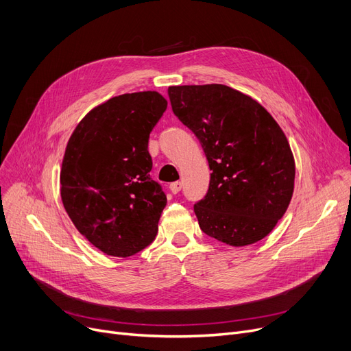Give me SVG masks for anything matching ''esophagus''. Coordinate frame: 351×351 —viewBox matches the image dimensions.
Masks as SVG:
<instances>
[{"mask_svg": "<svg viewBox=\"0 0 351 351\" xmlns=\"http://www.w3.org/2000/svg\"><path fill=\"white\" fill-rule=\"evenodd\" d=\"M169 189H171V192H172L173 195L179 193V192H180V189H182V182H173V183H171Z\"/></svg>", "mask_w": 351, "mask_h": 351, "instance_id": "1", "label": "esophagus"}]
</instances>
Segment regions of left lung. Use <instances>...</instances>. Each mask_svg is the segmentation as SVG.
Segmentation results:
<instances>
[{
    "instance_id": "obj_1",
    "label": "left lung",
    "mask_w": 351,
    "mask_h": 351,
    "mask_svg": "<svg viewBox=\"0 0 351 351\" xmlns=\"http://www.w3.org/2000/svg\"><path fill=\"white\" fill-rule=\"evenodd\" d=\"M168 94L212 171L205 199L193 206L200 229L234 247L262 241L294 189L296 166L282 128L259 102L222 84L169 86Z\"/></svg>"
}]
</instances>
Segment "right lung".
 I'll return each instance as SVG.
<instances>
[{"label": "right lung", "mask_w": 351, "mask_h": 351, "mask_svg": "<svg viewBox=\"0 0 351 351\" xmlns=\"http://www.w3.org/2000/svg\"><path fill=\"white\" fill-rule=\"evenodd\" d=\"M168 106L156 90L90 109L66 143L61 199L72 223L101 252L132 256L152 243L166 195L151 179L147 141Z\"/></svg>", "instance_id": "1"}]
</instances>
